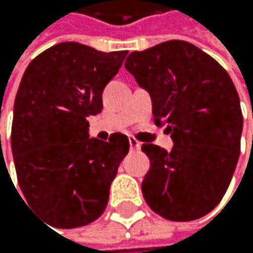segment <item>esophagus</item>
I'll use <instances>...</instances> for the list:
<instances>
[{"instance_id":"34e87169","label":"esophagus","mask_w":253,"mask_h":253,"mask_svg":"<svg viewBox=\"0 0 253 253\" xmlns=\"http://www.w3.org/2000/svg\"><path fill=\"white\" fill-rule=\"evenodd\" d=\"M129 145H130V150H139L141 149V142L135 138H129Z\"/></svg>"}]
</instances>
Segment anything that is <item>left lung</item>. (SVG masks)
<instances>
[{"instance_id":"1","label":"left lung","mask_w":253,"mask_h":253,"mask_svg":"<svg viewBox=\"0 0 253 253\" xmlns=\"http://www.w3.org/2000/svg\"><path fill=\"white\" fill-rule=\"evenodd\" d=\"M126 70L152 97L153 121L167 126L173 149L142 144L150 170L142 196L159 215L190 221L225 196L240 156L243 114L235 86L217 60L185 41L133 51Z\"/></svg>"}]
</instances>
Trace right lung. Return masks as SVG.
I'll list each match as a JSON object with an SVG mask.
<instances>
[{
  "instance_id": "add662e5",
  "label": "right lung",
  "mask_w": 253,
  "mask_h": 253,
  "mask_svg": "<svg viewBox=\"0 0 253 253\" xmlns=\"http://www.w3.org/2000/svg\"><path fill=\"white\" fill-rule=\"evenodd\" d=\"M126 54L62 42L35 57L22 76L12 153L25 200L51 226L89 225L108 205L129 139L123 133L89 138L88 118L101 112L103 89Z\"/></svg>"
}]
</instances>
